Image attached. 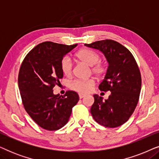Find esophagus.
Listing matches in <instances>:
<instances>
[{
    "mask_svg": "<svg viewBox=\"0 0 159 159\" xmlns=\"http://www.w3.org/2000/svg\"><path fill=\"white\" fill-rule=\"evenodd\" d=\"M79 97H80V99H82V98H83L84 97H85V95L82 94V93H80V94H79Z\"/></svg>",
    "mask_w": 159,
    "mask_h": 159,
    "instance_id": "34e87169",
    "label": "esophagus"
}]
</instances>
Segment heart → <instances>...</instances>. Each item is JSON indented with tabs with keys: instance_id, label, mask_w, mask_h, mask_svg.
Masks as SVG:
<instances>
[{
	"instance_id": "1",
	"label": "heart",
	"mask_w": 159,
	"mask_h": 159,
	"mask_svg": "<svg viewBox=\"0 0 159 159\" xmlns=\"http://www.w3.org/2000/svg\"><path fill=\"white\" fill-rule=\"evenodd\" d=\"M77 59L82 64L91 67V71L95 76L101 77L105 73L106 68L101 62L98 61L100 56L95 52L88 48H82L75 54ZM61 69L64 75L70 76L72 74V63L70 58L65 56L61 61ZM94 84L93 80H75L70 84L71 90L81 93H87L91 90V88Z\"/></svg>"
}]
</instances>
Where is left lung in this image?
Here are the masks:
<instances>
[{"instance_id": "1", "label": "left lung", "mask_w": 159, "mask_h": 159, "mask_svg": "<svg viewBox=\"0 0 159 159\" xmlns=\"http://www.w3.org/2000/svg\"><path fill=\"white\" fill-rule=\"evenodd\" d=\"M105 56L108 66L100 90L110 91L108 99L94 95L90 108L95 121L114 128L125 123L135 109L141 90V75L136 61L127 48L116 41L103 40L85 44Z\"/></svg>"}]
</instances>
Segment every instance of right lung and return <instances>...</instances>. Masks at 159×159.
Here are the masks:
<instances>
[{
	"label": "right lung",
	"instance_id": "obj_1",
	"mask_svg": "<svg viewBox=\"0 0 159 159\" xmlns=\"http://www.w3.org/2000/svg\"><path fill=\"white\" fill-rule=\"evenodd\" d=\"M77 45L40 43L21 64L18 84L24 106L30 117L45 129L57 130L64 127L79 101L75 91H67L63 96L55 95L53 90L64 76L61 69L62 58Z\"/></svg>",
	"mask_w": 159,
	"mask_h": 159
}]
</instances>
